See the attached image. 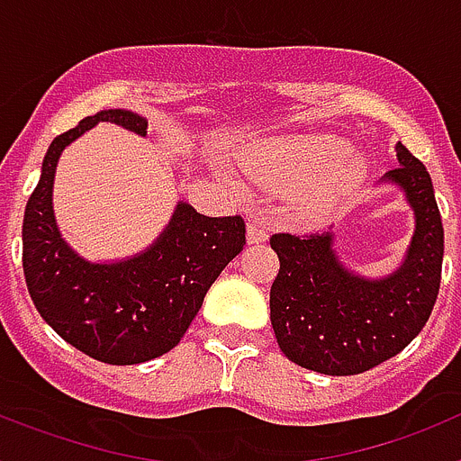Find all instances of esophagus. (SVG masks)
Masks as SVG:
<instances>
[{
    "label": "esophagus",
    "mask_w": 461,
    "mask_h": 461,
    "mask_svg": "<svg viewBox=\"0 0 461 461\" xmlns=\"http://www.w3.org/2000/svg\"><path fill=\"white\" fill-rule=\"evenodd\" d=\"M267 238H270V233H267V228L263 226V223L260 221L247 223V242L258 244V242H266Z\"/></svg>",
    "instance_id": "obj_1"
}]
</instances>
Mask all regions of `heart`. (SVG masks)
Returning <instances> with one entry per match:
<instances>
[{
  "instance_id": "heart-1",
  "label": "heart",
  "mask_w": 461,
  "mask_h": 461,
  "mask_svg": "<svg viewBox=\"0 0 461 461\" xmlns=\"http://www.w3.org/2000/svg\"><path fill=\"white\" fill-rule=\"evenodd\" d=\"M348 145L335 136L276 140L251 158V170L275 191H295V212L303 219H323L341 195L360 182L365 164L347 157Z\"/></svg>"
}]
</instances>
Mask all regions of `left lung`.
Segmentation results:
<instances>
[{"instance_id": "1", "label": "left lung", "mask_w": 461, "mask_h": 461, "mask_svg": "<svg viewBox=\"0 0 461 461\" xmlns=\"http://www.w3.org/2000/svg\"><path fill=\"white\" fill-rule=\"evenodd\" d=\"M399 166L381 177L404 191L415 230L402 266L362 276L341 263L335 233H276L279 275L270 321L284 356L312 372L351 376L376 367L418 337L441 286L443 223L425 166L397 142Z\"/></svg>"}]
</instances>
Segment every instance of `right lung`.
Instances as JSON below:
<instances>
[{
  "label": "right lung",
  "mask_w": 461,
  "mask_h": 461,
  "mask_svg": "<svg viewBox=\"0 0 461 461\" xmlns=\"http://www.w3.org/2000/svg\"><path fill=\"white\" fill-rule=\"evenodd\" d=\"M99 122L148 136V120L101 110L50 142L41 180L24 207L23 270L32 303L57 335L108 365H138L180 344L205 293L242 251V217H205L180 201L148 249L94 263L62 238L52 210L57 161Z\"/></svg>",
  "instance_id": "1"
}]
</instances>
